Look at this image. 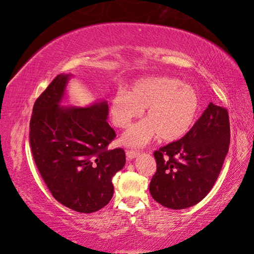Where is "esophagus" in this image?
<instances>
[{
    "mask_svg": "<svg viewBox=\"0 0 254 254\" xmlns=\"http://www.w3.org/2000/svg\"><path fill=\"white\" fill-rule=\"evenodd\" d=\"M126 153H127V158L128 159V160H131V159H134L137 156V154H139V152L134 151V150H127Z\"/></svg>",
    "mask_w": 254,
    "mask_h": 254,
    "instance_id": "34e87169",
    "label": "esophagus"
}]
</instances>
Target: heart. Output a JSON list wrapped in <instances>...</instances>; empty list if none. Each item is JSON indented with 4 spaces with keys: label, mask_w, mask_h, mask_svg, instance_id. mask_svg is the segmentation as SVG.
Listing matches in <instances>:
<instances>
[{
    "label": "heart",
    "mask_w": 254,
    "mask_h": 254,
    "mask_svg": "<svg viewBox=\"0 0 254 254\" xmlns=\"http://www.w3.org/2000/svg\"><path fill=\"white\" fill-rule=\"evenodd\" d=\"M199 107L194 87L173 77L156 76L136 81L128 93H115L110 115L115 127L124 128L145 109L147 120L131 127L122 139L127 147L140 148L157 136L165 142L179 140L194 126Z\"/></svg>",
    "instance_id": "heart-1"
}]
</instances>
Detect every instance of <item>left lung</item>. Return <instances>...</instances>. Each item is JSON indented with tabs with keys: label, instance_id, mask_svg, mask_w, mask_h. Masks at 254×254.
Listing matches in <instances>:
<instances>
[{
	"label": "left lung",
	"instance_id": "left-lung-1",
	"mask_svg": "<svg viewBox=\"0 0 254 254\" xmlns=\"http://www.w3.org/2000/svg\"><path fill=\"white\" fill-rule=\"evenodd\" d=\"M230 145V119L225 107L209 103L182 139L153 152L157 171L150 194L173 209L194 206L213 188Z\"/></svg>",
	"mask_w": 254,
	"mask_h": 254
}]
</instances>
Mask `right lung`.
Wrapping results in <instances>:
<instances>
[{"mask_svg":"<svg viewBox=\"0 0 254 254\" xmlns=\"http://www.w3.org/2000/svg\"><path fill=\"white\" fill-rule=\"evenodd\" d=\"M69 75L60 74L37 98L30 120V145L42 179L60 204L93 213L109 204L112 178L126 165L121 148L109 150L115 131L107 103L63 107Z\"/></svg>","mask_w":254,"mask_h":254,"instance_id":"1","label":"right lung"}]
</instances>
